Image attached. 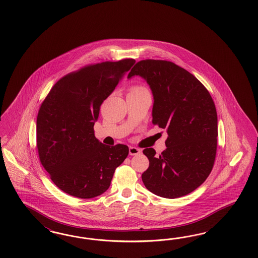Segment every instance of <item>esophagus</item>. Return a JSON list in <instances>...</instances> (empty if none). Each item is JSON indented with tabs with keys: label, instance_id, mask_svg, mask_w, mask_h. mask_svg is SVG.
Returning a JSON list of instances; mask_svg holds the SVG:
<instances>
[{
	"label": "esophagus",
	"instance_id": "1",
	"mask_svg": "<svg viewBox=\"0 0 258 258\" xmlns=\"http://www.w3.org/2000/svg\"><path fill=\"white\" fill-rule=\"evenodd\" d=\"M128 151H130V155H132V156L138 155V154H140L141 153L140 149H137V148H135V147H130Z\"/></svg>",
	"mask_w": 258,
	"mask_h": 258
}]
</instances>
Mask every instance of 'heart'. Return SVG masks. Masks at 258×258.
<instances>
[{
	"instance_id": "1",
	"label": "heart",
	"mask_w": 258,
	"mask_h": 258,
	"mask_svg": "<svg viewBox=\"0 0 258 258\" xmlns=\"http://www.w3.org/2000/svg\"><path fill=\"white\" fill-rule=\"evenodd\" d=\"M140 90H145V88L143 86L137 85V86H133V88L131 89V92H133V91H140Z\"/></svg>"
}]
</instances>
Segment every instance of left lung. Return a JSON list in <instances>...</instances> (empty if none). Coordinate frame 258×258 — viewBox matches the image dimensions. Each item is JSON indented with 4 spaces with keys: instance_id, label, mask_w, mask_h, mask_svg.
<instances>
[{
    "instance_id": "obj_1",
    "label": "left lung",
    "mask_w": 258,
    "mask_h": 258,
    "mask_svg": "<svg viewBox=\"0 0 258 258\" xmlns=\"http://www.w3.org/2000/svg\"><path fill=\"white\" fill-rule=\"evenodd\" d=\"M133 76L149 83L154 98L152 124L168 134L160 156L151 148L143 150L149 161L143 182L166 199L187 195L203 184L214 166L219 134L215 103L198 78L171 61L141 60L127 78Z\"/></svg>"
}]
</instances>
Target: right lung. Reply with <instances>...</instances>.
Segmentation results:
<instances>
[{"mask_svg":"<svg viewBox=\"0 0 258 258\" xmlns=\"http://www.w3.org/2000/svg\"><path fill=\"white\" fill-rule=\"evenodd\" d=\"M135 60L89 64L60 78L37 117L40 164L63 192L79 199L103 194L128 154L125 145L106 146L94 136L100 106Z\"/></svg>","mask_w":258,"mask_h":258,"instance_id":"obj_1","label":"right lung"}]
</instances>
